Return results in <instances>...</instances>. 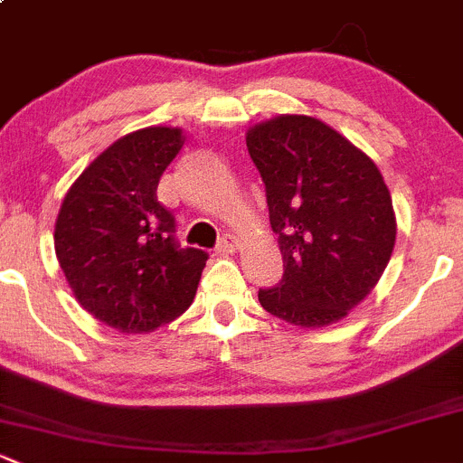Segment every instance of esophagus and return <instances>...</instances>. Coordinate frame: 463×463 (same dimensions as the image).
Here are the masks:
<instances>
[{
  "instance_id": "esophagus-1",
  "label": "esophagus",
  "mask_w": 463,
  "mask_h": 463,
  "mask_svg": "<svg viewBox=\"0 0 463 463\" xmlns=\"http://www.w3.org/2000/svg\"><path fill=\"white\" fill-rule=\"evenodd\" d=\"M237 246H240V240L235 235H223L217 244V252L219 255H231L237 250Z\"/></svg>"
}]
</instances>
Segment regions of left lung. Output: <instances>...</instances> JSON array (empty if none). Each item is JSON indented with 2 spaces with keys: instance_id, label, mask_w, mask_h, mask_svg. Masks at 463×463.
Wrapping results in <instances>:
<instances>
[{
  "instance_id": "8db88e82",
  "label": "left lung",
  "mask_w": 463,
  "mask_h": 463,
  "mask_svg": "<svg viewBox=\"0 0 463 463\" xmlns=\"http://www.w3.org/2000/svg\"><path fill=\"white\" fill-rule=\"evenodd\" d=\"M284 277L260 290L272 317L301 328L335 324L366 299L391 261L397 219L377 164L308 115H277L248 128Z\"/></svg>"
}]
</instances>
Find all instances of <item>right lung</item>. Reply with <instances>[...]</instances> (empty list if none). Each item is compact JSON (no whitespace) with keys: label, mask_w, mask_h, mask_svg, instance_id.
I'll return each instance as SVG.
<instances>
[{"label":"right lung","mask_w":463,"mask_h":463,"mask_svg":"<svg viewBox=\"0 0 463 463\" xmlns=\"http://www.w3.org/2000/svg\"><path fill=\"white\" fill-rule=\"evenodd\" d=\"M184 133L148 126L113 142L68 188L55 252L81 308L126 335L153 333L193 304L208 255L179 248L157 202Z\"/></svg>","instance_id":"obj_1"}]
</instances>
